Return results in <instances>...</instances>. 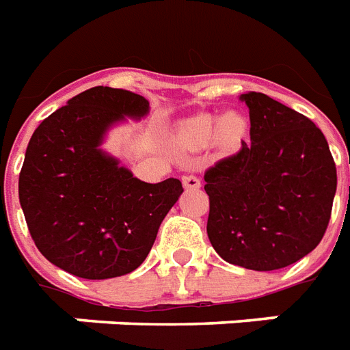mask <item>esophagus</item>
<instances>
[{
  "mask_svg": "<svg viewBox=\"0 0 350 350\" xmlns=\"http://www.w3.org/2000/svg\"><path fill=\"white\" fill-rule=\"evenodd\" d=\"M183 186H185L186 190H199L201 188V180L193 175H186L183 177Z\"/></svg>",
  "mask_w": 350,
  "mask_h": 350,
  "instance_id": "34e87169",
  "label": "esophagus"
}]
</instances>
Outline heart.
<instances>
[{
	"label": "heart",
	"instance_id": "1",
	"mask_svg": "<svg viewBox=\"0 0 350 350\" xmlns=\"http://www.w3.org/2000/svg\"><path fill=\"white\" fill-rule=\"evenodd\" d=\"M249 122L241 112L230 110L219 118L217 114H197L180 123L175 135V144L185 151H201L210 144L232 151L245 142Z\"/></svg>",
	"mask_w": 350,
	"mask_h": 350
}]
</instances>
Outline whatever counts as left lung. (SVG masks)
Returning <instances> with one entry per match:
<instances>
[{
    "mask_svg": "<svg viewBox=\"0 0 350 350\" xmlns=\"http://www.w3.org/2000/svg\"><path fill=\"white\" fill-rule=\"evenodd\" d=\"M240 99L249 107L251 144L204 173L206 232L228 264L273 271L319 245L338 186L336 164L306 116L260 92Z\"/></svg>",
    "mask_w": 350,
    "mask_h": 350,
    "instance_id": "left-lung-1",
    "label": "left lung"
}]
</instances>
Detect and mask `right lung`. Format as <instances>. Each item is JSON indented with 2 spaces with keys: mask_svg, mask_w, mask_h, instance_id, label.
<instances>
[{
  "mask_svg": "<svg viewBox=\"0 0 350 350\" xmlns=\"http://www.w3.org/2000/svg\"><path fill=\"white\" fill-rule=\"evenodd\" d=\"M147 112L149 101L135 92L94 86L55 110L29 140L18 183L29 232L51 264L75 277L135 271L185 191L178 178L144 183L101 149L114 125Z\"/></svg>",
  "mask_w": 350,
  "mask_h": 350,
  "instance_id": "1",
  "label": "right lung"
}]
</instances>
